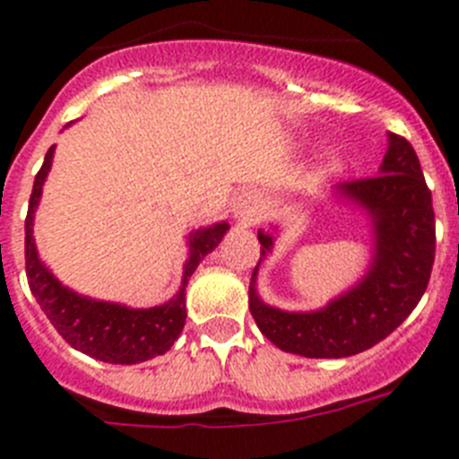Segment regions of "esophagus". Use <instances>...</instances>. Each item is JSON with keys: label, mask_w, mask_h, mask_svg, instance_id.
Returning a JSON list of instances; mask_svg holds the SVG:
<instances>
[{"label": "esophagus", "mask_w": 459, "mask_h": 459, "mask_svg": "<svg viewBox=\"0 0 459 459\" xmlns=\"http://www.w3.org/2000/svg\"><path fill=\"white\" fill-rule=\"evenodd\" d=\"M262 209H264V200L257 191H247L238 197L237 207H234V213H237L241 221L246 222H257L259 216H262Z\"/></svg>", "instance_id": "esophagus-1"}]
</instances>
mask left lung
Masks as SVG:
<instances>
[{"instance_id": "8db88e82", "label": "left lung", "mask_w": 459, "mask_h": 459, "mask_svg": "<svg viewBox=\"0 0 459 459\" xmlns=\"http://www.w3.org/2000/svg\"><path fill=\"white\" fill-rule=\"evenodd\" d=\"M342 191L376 218V259L359 287L312 314L264 305L250 281V314L280 351L302 357H351L380 343L426 293L435 262V209L410 141L389 134L380 175L346 182ZM262 255L273 238L259 232Z\"/></svg>"}]
</instances>
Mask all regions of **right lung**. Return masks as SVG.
I'll list each match as a JSON object with an SVG mask.
<instances>
[{"mask_svg": "<svg viewBox=\"0 0 459 459\" xmlns=\"http://www.w3.org/2000/svg\"><path fill=\"white\" fill-rule=\"evenodd\" d=\"M54 147L45 154V161L33 179V191L29 197V212L24 221V268H27L29 289L38 300L45 316L49 318L58 334L77 351L86 352L108 364H138L152 359L170 351V346L182 334L186 323V305H184V287L188 277L197 268L200 259L221 243L227 232V222L200 230L191 237V257L184 266V284L179 293L166 305L152 309H127L111 302L91 300L77 296L70 289L61 287V281L40 264L33 246V212L38 197L43 191V182L52 166Z\"/></svg>", "mask_w": 459, "mask_h": 459, "instance_id": "1", "label": "right lung"}]
</instances>
